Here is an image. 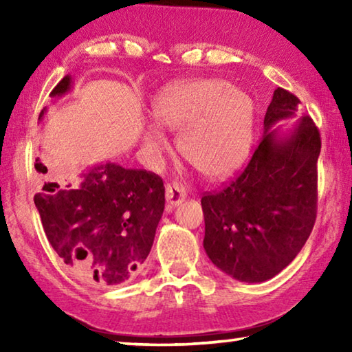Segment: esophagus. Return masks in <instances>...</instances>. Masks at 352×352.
Listing matches in <instances>:
<instances>
[{
  "label": "esophagus",
  "mask_w": 352,
  "mask_h": 352,
  "mask_svg": "<svg viewBox=\"0 0 352 352\" xmlns=\"http://www.w3.org/2000/svg\"><path fill=\"white\" fill-rule=\"evenodd\" d=\"M186 199V190L182 186V184H169L166 188V201L170 208H175L182 204V201Z\"/></svg>",
  "instance_id": "esophagus-1"
}]
</instances>
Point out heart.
<instances>
[{
    "label": "heart",
    "mask_w": 352,
    "mask_h": 352,
    "mask_svg": "<svg viewBox=\"0 0 352 352\" xmlns=\"http://www.w3.org/2000/svg\"><path fill=\"white\" fill-rule=\"evenodd\" d=\"M158 126L178 132V148L189 164L210 178L236 174L253 142L254 104L247 93L217 79L177 82L153 99ZM147 155L168 152V138L157 126L142 133Z\"/></svg>",
    "instance_id": "b5f03b06"
}]
</instances>
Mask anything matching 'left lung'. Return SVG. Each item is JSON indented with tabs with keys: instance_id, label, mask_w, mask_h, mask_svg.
<instances>
[{
	"instance_id": "1",
	"label": "left lung",
	"mask_w": 352,
	"mask_h": 352,
	"mask_svg": "<svg viewBox=\"0 0 352 352\" xmlns=\"http://www.w3.org/2000/svg\"><path fill=\"white\" fill-rule=\"evenodd\" d=\"M298 105L300 99L276 88L265 111L264 135L245 170L223 190L201 197L205 252L237 281L264 283L278 275L314 228L318 129L306 115L290 127L276 126L295 118Z\"/></svg>"
}]
</instances>
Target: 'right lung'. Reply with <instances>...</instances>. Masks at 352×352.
Returning <instances> with one entry per match:
<instances>
[{
  "label": "right lung",
  "mask_w": 352,
  "mask_h": 352,
  "mask_svg": "<svg viewBox=\"0 0 352 352\" xmlns=\"http://www.w3.org/2000/svg\"><path fill=\"white\" fill-rule=\"evenodd\" d=\"M73 88L67 74L51 91ZM47 109L41 110L38 121ZM35 170L45 182L34 204L47 241L80 281L105 287L142 270L164 211L163 180L152 172L105 162L87 168L77 182L57 183L58 166L38 148Z\"/></svg>",
  "instance_id": "1"
}]
</instances>
